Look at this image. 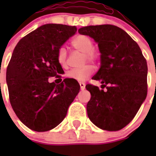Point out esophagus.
Listing matches in <instances>:
<instances>
[{
  "label": "esophagus",
  "instance_id": "esophagus-1",
  "mask_svg": "<svg viewBox=\"0 0 156 156\" xmlns=\"http://www.w3.org/2000/svg\"><path fill=\"white\" fill-rule=\"evenodd\" d=\"M80 89L83 90H84V89H85V86H86V84H85L84 83L80 82Z\"/></svg>",
  "mask_w": 156,
  "mask_h": 156
}]
</instances>
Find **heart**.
<instances>
[{
    "label": "heart",
    "mask_w": 156,
    "mask_h": 156,
    "mask_svg": "<svg viewBox=\"0 0 156 156\" xmlns=\"http://www.w3.org/2000/svg\"><path fill=\"white\" fill-rule=\"evenodd\" d=\"M71 46L75 50L83 53V63L87 62L90 63H97L100 58V53L94 48V42L90 37L85 35H79L71 41ZM58 62L62 67L67 65V51L65 48H60L57 54ZM94 69L92 66H84L78 69H72L67 73V76L70 79L79 82L85 81L88 77L93 74Z\"/></svg>",
    "instance_id": "heart-1"
}]
</instances>
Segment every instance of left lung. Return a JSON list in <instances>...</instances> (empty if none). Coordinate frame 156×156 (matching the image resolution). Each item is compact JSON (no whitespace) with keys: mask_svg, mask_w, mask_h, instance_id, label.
<instances>
[{"mask_svg":"<svg viewBox=\"0 0 156 156\" xmlns=\"http://www.w3.org/2000/svg\"><path fill=\"white\" fill-rule=\"evenodd\" d=\"M92 37L101 52V67L93 79L102 83L87 84L89 119L98 127L116 131L129 124L147 96V62L140 47L124 30L112 25L89 26L78 30Z\"/></svg>","mask_w":156,"mask_h":156,"instance_id":"obj_1","label":"left lung"}]
</instances>
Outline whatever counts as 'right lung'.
Masks as SVG:
<instances>
[{
	"instance_id": "1",
	"label": "right lung",
	"mask_w": 156,
	"mask_h": 156,
	"mask_svg": "<svg viewBox=\"0 0 156 156\" xmlns=\"http://www.w3.org/2000/svg\"><path fill=\"white\" fill-rule=\"evenodd\" d=\"M76 30L66 25H44L23 37L14 49L6 73L9 101L18 118L33 130L57 126L79 93L73 80L48 82L49 77L61 76L58 51Z\"/></svg>"
}]
</instances>
